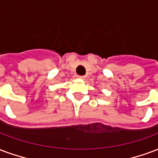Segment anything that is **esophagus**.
Masks as SVG:
<instances>
[{
	"label": "esophagus",
	"instance_id": "esophagus-1",
	"mask_svg": "<svg viewBox=\"0 0 158 158\" xmlns=\"http://www.w3.org/2000/svg\"><path fill=\"white\" fill-rule=\"evenodd\" d=\"M78 78H79V79H85V76H78Z\"/></svg>",
	"mask_w": 158,
	"mask_h": 158
}]
</instances>
